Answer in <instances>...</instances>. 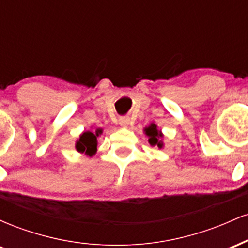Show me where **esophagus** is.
<instances>
[{"mask_svg": "<svg viewBox=\"0 0 248 248\" xmlns=\"http://www.w3.org/2000/svg\"><path fill=\"white\" fill-rule=\"evenodd\" d=\"M130 122V119L128 118V116H121L120 119H119V124H120L121 127H127L128 124H129Z\"/></svg>", "mask_w": 248, "mask_h": 248, "instance_id": "34e87169", "label": "esophagus"}]
</instances>
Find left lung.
<instances>
[{
  "label": "left lung",
  "instance_id": "obj_1",
  "mask_svg": "<svg viewBox=\"0 0 248 248\" xmlns=\"http://www.w3.org/2000/svg\"><path fill=\"white\" fill-rule=\"evenodd\" d=\"M144 132H146L147 135L149 136V143L152 144V146H157L158 148H162L163 143H162L161 138L163 135H162L161 132H158L155 124H152L149 127H147L146 129H144Z\"/></svg>",
  "mask_w": 248,
  "mask_h": 248
}]
</instances>
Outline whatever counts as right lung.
Returning a JSON list of instances; mask_svg holds the SVG:
<instances>
[{
	"label": "right lung",
	"mask_w": 248,
	"mask_h": 248,
	"mask_svg": "<svg viewBox=\"0 0 248 248\" xmlns=\"http://www.w3.org/2000/svg\"><path fill=\"white\" fill-rule=\"evenodd\" d=\"M101 129H96L95 134L92 132H84L80 135V139L77 141L76 148L79 153H85L88 156L94 155L96 150V136H99V134H101Z\"/></svg>",
	"instance_id": "obj_1"
}]
</instances>
